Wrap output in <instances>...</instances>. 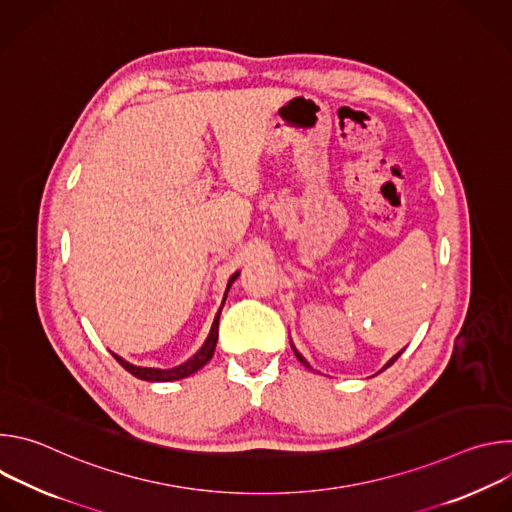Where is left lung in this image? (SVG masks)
Here are the masks:
<instances>
[{"label": "left lung", "mask_w": 512, "mask_h": 512, "mask_svg": "<svg viewBox=\"0 0 512 512\" xmlns=\"http://www.w3.org/2000/svg\"><path fill=\"white\" fill-rule=\"evenodd\" d=\"M291 348H294V354H296V356H298V360H300V362H302V364H304V367H308V369H312V367H310V362H308V360H306V358H304V356H302V354H300V352H298V348H296V346H294V344H291ZM401 352H403V350H401ZM401 352H397V354H395V356H393V358H391V360H389V362H387V364H385V369H387V367H391V364H393V362H395V360H397V358H399V356H401Z\"/></svg>", "instance_id": "obj_1"}]
</instances>
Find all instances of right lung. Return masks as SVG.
I'll list each match as a JSON object with an SVG mask.
<instances>
[{
    "label": "right lung",
    "instance_id": "1",
    "mask_svg": "<svg viewBox=\"0 0 512 512\" xmlns=\"http://www.w3.org/2000/svg\"><path fill=\"white\" fill-rule=\"evenodd\" d=\"M239 277V271L235 273V275H231V279H229V283H227V291H225V298H223V306H225V300H227V294H229V289H231V285H233V281ZM223 306H221V310L216 312V316H214V322H212V326H210V332H208V336H206V340H204V344L200 346V350L196 352V354H192L186 362H182V364H178V367H172V369H152V367H137V364H131V362H127L125 358H121L119 354H115V352H111L113 356H115V360L121 364V367L127 371V373H131L133 377H137V379H141V381H150V383H170V381H180V379H186V377H190V375H194L196 371H200L204 364L212 358V354H214V348H216V340H218V318H221V312H223Z\"/></svg>",
    "mask_w": 512,
    "mask_h": 512
}]
</instances>
